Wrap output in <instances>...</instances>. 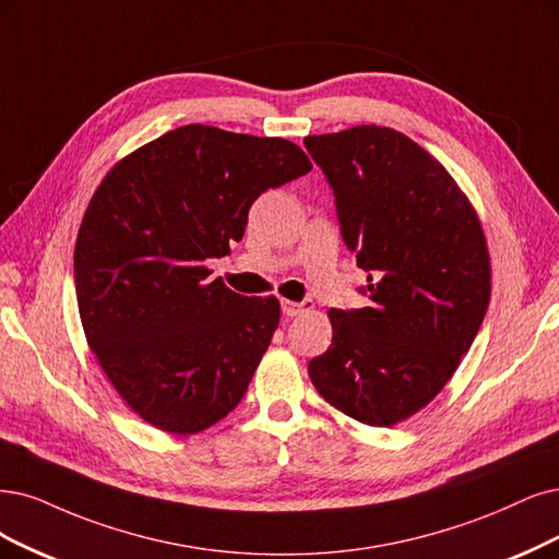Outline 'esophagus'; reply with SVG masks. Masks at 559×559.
Here are the masks:
<instances>
[{"label": "esophagus", "instance_id": "34e87169", "mask_svg": "<svg viewBox=\"0 0 559 559\" xmlns=\"http://www.w3.org/2000/svg\"><path fill=\"white\" fill-rule=\"evenodd\" d=\"M281 308H283V316H287V318H297V316H301V313H306V311H311L313 308V301H287V299H283L281 301Z\"/></svg>", "mask_w": 559, "mask_h": 559}]
</instances>
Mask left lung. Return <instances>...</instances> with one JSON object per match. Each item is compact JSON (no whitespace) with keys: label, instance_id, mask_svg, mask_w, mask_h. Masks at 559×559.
<instances>
[{"label":"left lung","instance_id":"1","mask_svg":"<svg viewBox=\"0 0 559 559\" xmlns=\"http://www.w3.org/2000/svg\"><path fill=\"white\" fill-rule=\"evenodd\" d=\"M304 144L332 186L370 299L329 311L332 345L308 376L347 417L394 426L440 394L484 322L490 260L481 223L444 165L394 129L370 123Z\"/></svg>","mask_w":559,"mask_h":559}]
</instances>
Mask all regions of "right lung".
I'll list each match as a JSON object with an SVG mask.
<instances>
[{
    "instance_id": "right-lung-1",
    "label": "right lung",
    "mask_w": 559,
    "mask_h": 559,
    "mask_svg": "<svg viewBox=\"0 0 559 559\" xmlns=\"http://www.w3.org/2000/svg\"><path fill=\"white\" fill-rule=\"evenodd\" d=\"M295 142L189 123L121 158L75 241V295L103 373L147 424L191 436L243 399L276 297L233 293L204 262L241 241L269 189L311 173Z\"/></svg>"
}]
</instances>
